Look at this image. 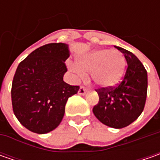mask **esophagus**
Listing matches in <instances>:
<instances>
[{
    "mask_svg": "<svg viewBox=\"0 0 160 160\" xmlns=\"http://www.w3.org/2000/svg\"><path fill=\"white\" fill-rule=\"evenodd\" d=\"M86 92H87V90L85 89L83 86H81L80 88H79V91H78V93L80 94V95H84L85 93H86Z\"/></svg>",
    "mask_w": 160,
    "mask_h": 160,
    "instance_id": "obj_1",
    "label": "esophagus"
}]
</instances>
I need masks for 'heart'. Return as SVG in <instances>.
Wrapping results in <instances>:
<instances>
[{"label":"heart","mask_w":160,"mask_h":160,"mask_svg":"<svg viewBox=\"0 0 160 160\" xmlns=\"http://www.w3.org/2000/svg\"><path fill=\"white\" fill-rule=\"evenodd\" d=\"M126 65V58L120 52L102 49L79 58L77 65H70V69L79 77H84V72H91L96 85L109 88L121 80Z\"/></svg>","instance_id":"1"}]
</instances>
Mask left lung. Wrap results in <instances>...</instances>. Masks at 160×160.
<instances>
[{
  "label": "left lung",
  "instance_id": "left-lung-1",
  "mask_svg": "<svg viewBox=\"0 0 160 160\" xmlns=\"http://www.w3.org/2000/svg\"><path fill=\"white\" fill-rule=\"evenodd\" d=\"M127 62L125 77L117 87L99 89V103L92 108L96 118L105 126L120 129L137 119L144 108L148 76L138 58L123 48L115 46Z\"/></svg>",
  "mask_w": 160,
  "mask_h": 160
}]
</instances>
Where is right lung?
I'll use <instances>...</instances> for the list:
<instances>
[{
    "label": "right lung",
    "instance_id": "add662e5",
    "mask_svg": "<svg viewBox=\"0 0 160 160\" xmlns=\"http://www.w3.org/2000/svg\"><path fill=\"white\" fill-rule=\"evenodd\" d=\"M69 55L68 44L49 43L34 50L18 66L11 87L12 108L29 131L43 134L58 127L68 98L77 93L79 86L63 81Z\"/></svg>",
    "mask_w": 160,
    "mask_h": 160
}]
</instances>
